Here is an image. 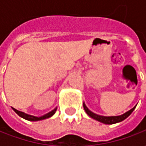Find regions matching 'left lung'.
Wrapping results in <instances>:
<instances>
[{
	"mask_svg": "<svg viewBox=\"0 0 146 146\" xmlns=\"http://www.w3.org/2000/svg\"><path fill=\"white\" fill-rule=\"evenodd\" d=\"M136 106H135L132 109L128 110L127 112L124 113L123 115H119V116H102V115H96V114L93 113L91 110L88 109V107L85 106V104L84 103V109L86 111V113H87V115L88 116H90L91 118H93V119L99 121L101 123H106V124H113V123H119V122L124 120L125 119H127L129 115L132 114V111L136 108Z\"/></svg>",
	"mask_w": 146,
	"mask_h": 146,
	"instance_id": "1",
	"label": "left lung"
}]
</instances>
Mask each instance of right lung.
<instances>
[{"label": "right lung", "instance_id": "add662e5", "mask_svg": "<svg viewBox=\"0 0 146 146\" xmlns=\"http://www.w3.org/2000/svg\"><path fill=\"white\" fill-rule=\"evenodd\" d=\"M13 109H14V111H15L18 115H19L20 117H22V118H23V119H25L29 121H39L42 120V119H48V118H50L51 116H53V115L55 114V112H56V110H57V108H55V109L53 110L52 111L48 112V114H46V115L40 116V117H36V116H33V115L25 114V113H23V112H22V111H19V110H18L14 109V108H13Z\"/></svg>", "mask_w": 146, "mask_h": 146}]
</instances>
